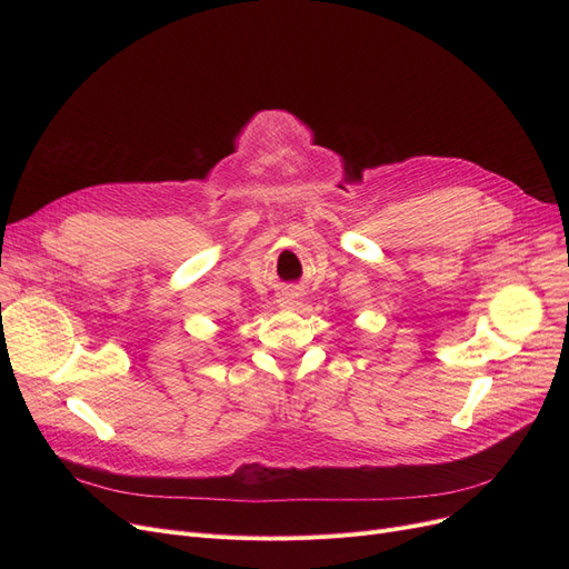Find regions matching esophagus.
Wrapping results in <instances>:
<instances>
[{
  "label": "esophagus",
  "mask_w": 569,
  "mask_h": 569,
  "mask_svg": "<svg viewBox=\"0 0 569 569\" xmlns=\"http://www.w3.org/2000/svg\"><path fill=\"white\" fill-rule=\"evenodd\" d=\"M300 300H302V295L297 292V290H283V292L279 295L281 307H297V305H300Z\"/></svg>",
  "instance_id": "1"
}]
</instances>
